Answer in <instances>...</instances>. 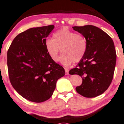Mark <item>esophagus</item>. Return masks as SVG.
<instances>
[{"label": "esophagus", "instance_id": "esophagus-1", "mask_svg": "<svg viewBox=\"0 0 124 124\" xmlns=\"http://www.w3.org/2000/svg\"><path fill=\"white\" fill-rule=\"evenodd\" d=\"M65 71H66V74L67 75L69 74V70H68L67 68H65Z\"/></svg>", "mask_w": 124, "mask_h": 124}]
</instances>
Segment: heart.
<instances>
[{"mask_svg": "<svg viewBox=\"0 0 124 124\" xmlns=\"http://www.w3.org/2000/svg\"><path fill=\"white\" fill-rule=\"evenodd\" d=\"M44 46L47 54L54 62H57L61 51L63 53L60 61L63 65L68 66L73 62H80L84 58L87 43L81 34L62 28L53 33V39H47Z\"/></svg>", "mask_w": 124, "mask_h": 124, "instance_id": "obj_1", "label": "heart"}]
</instances>
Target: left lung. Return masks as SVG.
I'll list each match as a JSON object with an SVG mask.
<instances>
[{"mask_svg": "<svg viewBox=\"0 0 124 124\" xmlns=\"http://www.w3.org/2000/svg\"><path fill=\"white\" fill-rule=\"evenodd\" d=\"M73 29L85 38L87 48L84 58L70 74L83 78L77 92L87 98L104 93L110 85L114 73L116 54L112 39L103 30L92 25L74 26Z\"/></svg>", "mask_w": 124, "mask_h": 124, "instance_id": "obj_1", "label": "left lung"}]
</instances>
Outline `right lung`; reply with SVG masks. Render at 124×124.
Returning a JSON list of instances; mask_svg holds the SVG:
<instances>
[{
  "mask_svg": "<svg viewBox=\"0 0 124 124\" xmlns=\"http://www.w3.org/2000/svg\"><path fill=\"white\" fill-rule=\"evenodd\" d=\"M54 26L34 27L14 39L8 51V69L11 84L25 99L34 102L48 100L56 83L65 75L64 68L53 61L44 43Z\"/></svg>",
  "mask_w": 124,
  "mask_h": 124,
  "instance_id": "right-lung-1",
  "label": "right lung"
}]
</instances>
